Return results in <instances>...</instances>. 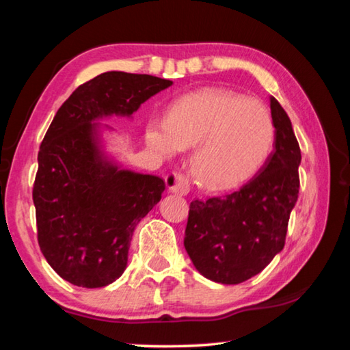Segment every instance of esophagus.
I'll return each instance as SVG.
<instances>
[{
  "label": "esophagus",
  "instance_id": "34e87169",
  "mask_svg": "<svg viewBox=\"0 0 350 350\" xmlns=\"http://www.w3.org/2000/svg\"><path fill=\"white\" fill-rule=\"evenodd\" d=\"M165 183L170 193H176L179 196H187L189 191V182L185 176L179 173H170L165 177Z\"/></svg>",
  "mask_w": 350,
  "mask_h": 350
}]
</instances>
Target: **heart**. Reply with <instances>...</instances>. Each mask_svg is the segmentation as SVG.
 Listing matches in <instances>:
<instances>
[{
    "mask_svg": "<svg viewBox=\"0 0 350 350\" xmlns=\"http://www.w3.org/2000/svg\"><path fill=\"white\" fill-rule=\"evenodd\" d=\"M146 144L163 157L193 148L191 173L211 189L233 188L262 167L275 142V125L259 100L227 90L182 96L168 116L148 120Z\"/></svg>",
    "mask_w": 350,
    "mask_h": 350,
    "instance_id": "heart-1",
    "label": "heart"
}]
</instances>
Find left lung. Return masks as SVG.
Segmentation results:
<instances>
[{
	"mask_svg": "<svg viewBox=\"0 0 350 350\" xmlns=\"http://www.w3.org/2000/svg\"><path fill=\"white\" fill-rule=\"evenodd\" d=\"M275 150L253 179L222 198L189 204L183 245L206 280L239 284L258 275L286 244L298 200L301 150L292 122L270 97Z\"/></svg>",
	"mask_w": 350,
	"mask_h": 350,
	"instance_id": "obj_1",
	"label": "left lung"
}]
</instances>
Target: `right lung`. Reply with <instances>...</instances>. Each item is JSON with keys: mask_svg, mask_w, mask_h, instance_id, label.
I'll return each mask as SVG.
<instances>
[{"mask_svg": "<svg viewBox=\"0 0 350 350\" xmlns=\"http://www.w3.org/2000/svg\"><path fill=\"white\" fill-rule=\"evenodd\" d=\"M171 85L111 70L83 83L57 111L38 151L32 198L41 253L64 281L97 288L125 271L135 225L161 200L165 182L118 167L102 150L97 122L131 117Z\"/></svg>", "mask_w": 350, "mask_h": 350, "instance_id": "1", "label": "right lung"}]
</instances>
